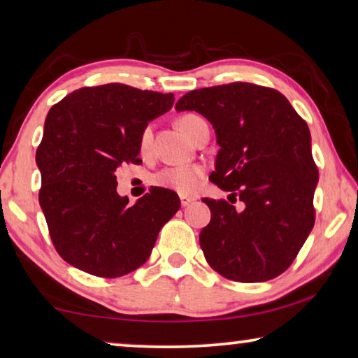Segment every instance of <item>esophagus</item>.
Segmentation results:
<instances>
[{
  "label": "esophagus",
  "mask_w": 358,
  "mask_h": 358,
  "mask_svg": "<svg viewBox=\"0 0 358 358\" xmlns=\"http://www.w3.org/2000/svg\"><path fill=\"white\" fill-rule=\"evenodd\" d=\"M179 199H180V205H182L184 208H185V206H189L190 203H194V201H195L194 196H187V195H180Z\"/></svg>",
  "instance_id": "34e87169"
}]
</instances>
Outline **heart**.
<instances>
[{
	"instance_id": "b5f03b06",
	"label": "heart",
	"mask_w": 358,
	"mask_h": 358,
	"mask_svg": "<svg viewBox=\"0 0 358 358\" xmlns=\"http://www.w3.org/2000/svg\"><path fill=\"white\" fill-rule=\"evenodd\" d=\"M201 117L196 115H184L178 119L179 131L184 134L185 137H192V129H194L195 122H199ZM152 138H153V127L147 126L141 134V141H138V148H141L142 155H148L150 148H152ZM201 179H203V169L200 166H174L163 169L162 173L155 176V182L162 185L164 189H171L174 192H179L182 195H192L200 189Z\"/></svg>"
}]
</instances>
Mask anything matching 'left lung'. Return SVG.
<instances>
[{
  "label": "left lung",
  "instance_id": "obj_1",
  "mask_svg": "<svg viewBox=\"0 0 358 358\" xmlns=\"http://www.w3.org/2000/svg\"><path fill=\"white\" fill-rule=\"evenodd\" d=\"M178 111L206 117L220 145L210 179L243 203L203 199L200 232L210 266L227 279L263 282L286 271L313 229L318 169L307 122L274 89L234 84L192 90Z\"/></svg>",
  "mask_w": 358,
  "mask_h": 358
}]
</instances>
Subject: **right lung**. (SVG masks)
Segmentation results:
<instances>
[{
    "label": "right lung",
    "mask_w": 358,
    "mask_h": 358,
    "mask_svg": "<svg viewBox=\"0 0 358 358\" xmlns=\"http://www.w3.org/2000/svg\"><path fill=\"white\" fill-rule=\"evenodd\" d=\"M173 103V93L106 84L74 90L50 110L35 157L38 200L55 248L69 265L119 278L148 260L180 200L152 187L131 205L116 192V169L142 163V131Z\"/></svg>",
    "instance_id": "1"
}]
</instances>
